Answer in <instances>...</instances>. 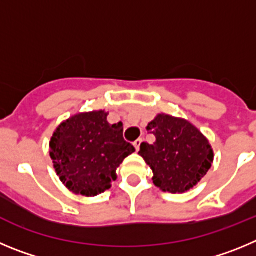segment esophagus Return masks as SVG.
Masks as SVG:
<instances>
[{
    "label": "esophagus",
    "instance_id": "obj_1",
    "mask_svg": "<svg viewBox=\"0 0 256 256\" xmlns=\"http://www.w3.org/2000/svg\"><path fill=\"white\" fill-rule=\"evenodd\" d=\"M142 139H138L136 142H134V146H135V149H136V152H139L140 145H142Z\"/></svg>",
    "mask_w": 256,
    "mask_h": 256
}]
</instances>
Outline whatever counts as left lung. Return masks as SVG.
Returning a JSON list of instances; mask_svg holds the SVG:
<instances>
[{
  "label": "left lung",
  "mask_w": 256,
  "mask_h": 256,
  "mask_svg": "<svg viewBox=\"0 0 256 256\" xmlns=\"http://www.w3.org/2000/svg\"><path fill=\"white\" fill-rule=\"evenodd\" d=\"M146 130L156 136V142H142L139 154L152 168L156 188L181 194L206 176L213 163V149L188 120L160 114Z\"/></svg>",
  "instance_id": "left-lung-1"
}]
</instances>
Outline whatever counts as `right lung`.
Segmentation results:
<instances>
[{
    "instance_id": "obj_1",
    "label": "right lung",
    "mask_w": 256,
    "mask_h": 256,
    "mask_svg": "<svg viewBox=\"0 0 256 256\" xmlns=\"http://www.w3.org/2000/svg\"><path fill=\"white\" fill-rule=\"evenodd\" d=\"M104 111L64 121L50 142L57 176L74 194L96 196L116 181V170L135 148L124 140L122 124L111 125Z\"/></svg>"
}]
</instances>
